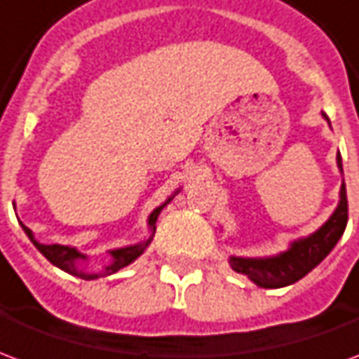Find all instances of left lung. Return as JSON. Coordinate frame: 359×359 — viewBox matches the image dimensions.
Wrapping results in <instances>:
<instances>
[{
    "label": "left lung",
    "instance_id": "1",
    "mask_svg": "<svg viewBox=\"0 0 359 359\" xmlns=\"http://www.w3.org/2000/svg\"><path fill=\"white\" fill-rule=\"evenodd\" d=\"M329 123V117L323 113ZM337 165L342 172V157L337 154ZM348 223V200L346 184L340 187V202L327 223L317 229L316 233L306 238H298L290 244V248L273 257H236L233 256L229 264L236 273L246 275L262 288H283L306 277L309 271L317 267L329 256Z\"/></svg>",
    "mask_w": 359,
    "mask_h": 359
}]
</instances>
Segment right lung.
Masks as SVG:
<instances>
[{
  "instance_id": "right-lung-1",
  "label": "right lung",
  "mask_w": 359,
  "mask_h": 359,
  "mask_svg": "<svg viewBox=\"0 0 359 359\" xmlns=\"http://www.w3.org/2000/svg\"><path fill=\"white\" fill-rule=\"evenodd\" d=\"M171 200H172V196L163 203V205H159V208H156V210L151 211V215H149L148 219V225L151 234H149L148 241L140 242V244H134V246H125V248L111 250L109 254L113 262L103 269V273H88V271L79 269V264H81L82 259H86L84 254H81L76 248H71V246H61V244H42V242L36 241L34 234H32V231H30L28 226H25L22 223H20V225H22V229H25V233H27V236L30 238V242H32L36 248L42 252V256L46 257L48 262H51V264L55 265V267H59V269L71 273V275H74V277H81L84 278V280H94V278L103 277V275L117 273L118 269H123V267H126L128 264H133L136 257L144 254V250L148 248L149 242H151V238H154V233H156V221L157 217H159V213H161V210H163L165 205L171 202Z\"/></svg>"
}]
</instances>
